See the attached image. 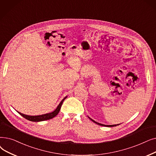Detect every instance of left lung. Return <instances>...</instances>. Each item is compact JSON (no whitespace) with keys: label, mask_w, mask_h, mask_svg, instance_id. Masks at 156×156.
Masks as SVG:
<instances>
[{"label":"left lung","mask_w":156,"mask_h":156,"mask_svg":"<svg viewBox=\"0 0 156 156\" xmlns=\"http://www.w3.org/2000/svg\"><path fill=\"white\" fill-rule=\"evenodd\" d=\"M92 122H95L96 124H98V125H100V126H106V127H113V126H116L117 125H104V124H100V123H98V122H96V121H94V120H92V119H90ZM117 125H119V124H117Z\"/></svg>","instance_id":"1"}]
</instances>
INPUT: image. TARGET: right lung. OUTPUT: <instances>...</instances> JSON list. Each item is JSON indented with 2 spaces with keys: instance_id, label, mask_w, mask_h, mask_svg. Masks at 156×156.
Here are the masks:
<instances>
[{
  "instance_id": "add662e5",
  "label": "right lung",
  "mask_w": 156,
  "mask_h": 156,
  "mask_svg": "<svg viewBox=\"0 0 156 156\" xmlns=\"http://www.w3.org/2000/svg\"><path fill=\"white\" fill-rule=\"evenodd\" d=\"M67 97H65L62 100L61 102L60 103V104L58 105V106H57V108H56L55 110H54L53 112L50 113H46V114H44V115H37V116H30V115H27L18 112V113L19 114L21 115L24 117L25 119H27L30 121L32 122H40V121H43V120H50L51 119H53V117H55L57 115L58 113L60 108L62 106V105L64 102V99L66 98Z\"/></svg>"
}]
</instances>
